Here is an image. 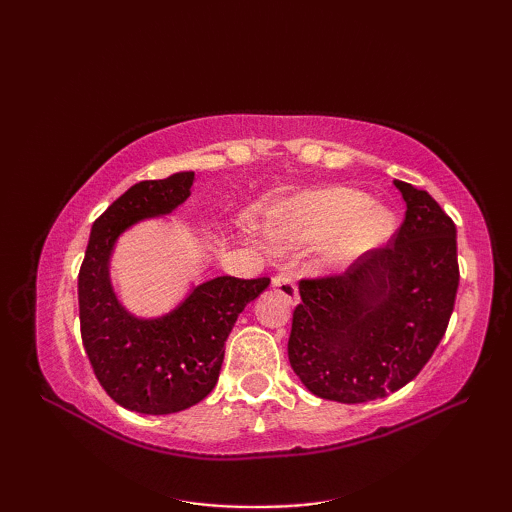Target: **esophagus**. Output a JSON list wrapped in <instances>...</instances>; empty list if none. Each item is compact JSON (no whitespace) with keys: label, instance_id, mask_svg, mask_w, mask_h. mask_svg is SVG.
<instances>
[{"label":"esophagus","instance_id":"34e87169","mask_svg":"<svg viewBox=\"0 0 512 512\" xmlns=\"http://www.w3.org/2000/svg\"><path fill=\"white\" fill-rule=\"evenodd\" d=\"M273 288L279 292V295H284L290 303H297L299 301V290L295 279H292L290 273H279L273 277Z\"/></svg>","mask_w":512,"mask_h":512}]
</instances>
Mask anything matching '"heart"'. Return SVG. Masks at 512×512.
Returning a JSON list of instances; mask_svg holds the SVG:
<instances>
[{"mask_svg":"<svg viewBox=\"0 0 512 512\" xmlns=\"http://www.w3.org/2000/svg\"><path fill=\"white\" fill-rule=\"evenodd\" d=\"M273 233L290 242H312L341 235L336 259H350L383 246L394 233L396 215L383 204H369L365 193L345 187L299 193L273 211Z\"/></svg>","mask_w":512,"mask_h":512,"instance_id":"b5f03b06","label":"heart"}]
</instances>
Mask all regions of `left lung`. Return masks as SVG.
Wrapping results in <instances>:
<instances>
[{
	"label": "left lung",
	"mask_w": 512,
	"mask_h": 512,
	"mask_svg": "<svg viewBox=\"0 0 512 512\" xmlns=\"http://www.w3.org/2000/svg\"><path fill=\"white\" fill-rule=\"evenodd\" d=\"M407 204L396 239L339 277L303 279L288 358L325 400L367 402L394 394L436 352L458 295V239L427 191L394 180Z\"/></svg>",
	"instance_id": "obj_1"
}]
</instances>
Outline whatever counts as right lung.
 I'll return each mask as SVG.
<instances>
[{
  "mask_svg": "<svg viewBox=\"0 0 512 512\" xmlns=\"http://www.w3.org/2000/svg\"><path fill=\"white\" fill-rule=\"evenodd\" d=\"M193 171L129 187L92 224L79 273L81 339L103 389L118 405L165 416L198 405L220 376L224 343L270 279L215 277L193 286L162 317H136L116 297L110 262L125 231L169 215L191 195Z\"/></svg>",
  "mask_w": 512,
  "mask_h": 512,
  "instance_id": "add662e5",
  "label": "right lung"
}]
</instances>
